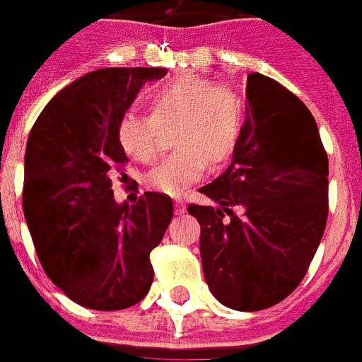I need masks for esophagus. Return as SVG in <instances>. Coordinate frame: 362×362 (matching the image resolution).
<instances>
[{
  "label": "esophagus",
  "instance_id": "esophagus-1",
  "mask_svg": "<svg viewBox=\"0 0 362 362\" xmlns=\"http://www.w3.org/2000/svg\"><path fill=\"white\" fill-rule=\"evenodd\" d=\"M174 211H176V215H182V213L186 211V205H184V202H182L180 197H176V199H174Z\"/></svg>",
  "mask_w": 362,
  "mask_h": 362
}]
</instances>
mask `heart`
Returning a JSON list of instances; mask_svg holds the SVG:
<instances>
[{
	"label": "heart",
	"mask_w": 362,
	"mask_h": 362,
	"mask_svg": "<svg viewBox=\"0 0 362 362\" xmlns=\"http://www.w3.org/2000/svg\"><path fill=\"white\" fill-rule=\"evenodd\" d=\"M153 114L126 112L118 139L127 155L151 163L165 149V129L174 124L176 151L147 174L153 189L178 196L197 182L207 165H225L243 141L246 127L244 96L230 85L202 77H178L151 93Z\"/></svg>",
	"instance_id": "heart-1"
}]
</instances>
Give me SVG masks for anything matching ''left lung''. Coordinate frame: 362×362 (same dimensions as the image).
<instances>
[{"label":"left lung","mask_w":362,"mask_h":362,"mask_svg":"<svg viewBox=\"0 0 362 362\" xmlns=\"http://www.w3.org/2000/svg\"><path fill=\"white\" fill-rule=\"evenodd\" d=\"M246 127L233 163L189 204L202 227L205 281L243 312L287 298L308 272L327 221V153L306 104L272 77L248 75Z\"/></svg>","instance_id":"obj_1"}]
</instances>
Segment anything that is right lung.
<instances>
[{
    "mask_svg": "<svg viewBox=\"0 0 362 362\" xmlns=\"http://www.w3.org/2000/svg\"><path fill=\"white\" fill-rule=\"evenodd\" d=\"M163 67L87 74L44 106L25 153L23 211L46 275L74 303L124 310L149 293L151 250L174 215L173 199L145 192L116 204L112 174L127 163L119 118ZM124 174V173H122Z\"/></svg>",
    "mask_w": 362,
    "mask_h": 362,
    "instance_id": "right-lung-1",
    "label": "right lung"
}]
</instances>
